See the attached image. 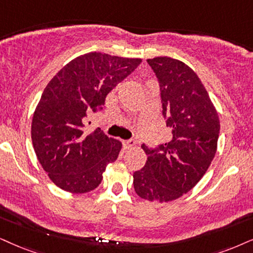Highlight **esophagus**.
<instances>
[{"label":"esophagus","instance_id":"obj_1","mask_svg":"<svg viewBox=\"0 0 253 253\" xmlns=\"http://www.w3.org/2000/svg\"><path fill=\"white\" fill-rule=\"evenodd\" d=\"M123 145H124L125 148H130V147H133L134 145H135V140H134V139L125 140V141H123Z\"/></svg>","mask_w":253,"mask_h":253}]
</instances>
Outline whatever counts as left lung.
Returning a JSON list of instances; mask_svg holds the SVG:
<instances>
[{
	"label": "left lung",
	"instance_id": "8db88e82",
	"mask_svg": "<svg viewBox=\"0 0 253 253\" xmlns=\"http://www.w3.org/2000/svg\"><path fill=\"white\" fill-rule=\"evenodd\" d=\"M158 78L162 116L171 128L168 142L148 148L146 165L133 174L135 193L168 202L193 189L216 154L218 114L196 73L170 57L147 59Z\"/></svg>",
	"mask_w": 253,
	"mask_h": 253
}]
</instances>
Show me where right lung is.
Returning a JSON list of instances; mask_svg holds the SVG:
<instances>
[{
  "mask_svg": "<svg viewBox=\"0 0 253 253\" xmlns=\"http://www.w3.org/2000/svg\"><path fill=\"white\" fill-rule=\"evenodd\" d=\"M141 63L101 52L86 53L66 64L44 88L31 125L35 153L51 181L63 190L95 189L121 142L100 128L85 132L87 114L100 112L106 95Z\"/></svg>",
  "mask_w": 253,
  "mask_h": 253,
  "instance_id": "1",
  "label": "right lung"
}]
</instances>
